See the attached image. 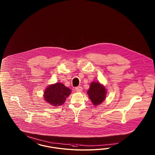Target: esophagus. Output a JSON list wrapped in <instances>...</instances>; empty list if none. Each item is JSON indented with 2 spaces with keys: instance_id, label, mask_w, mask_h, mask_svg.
Here are the masks:
<instances>
[{
  "instance_id": "1",
  "label": "esophagus",
  "mask_w": 155,
  "mask_h": 155,
  "mask_svg": "<svg viewBox=\"0 0 155 155\" xmlns=\"http://www.w3.org/2000/svg\"><path fill=\"white\" fill-rule=\"evenodd\" d=\"M75 90L78 93H81L82 92V87L81 86H78V87H75Z\"/></svg>"
}]
</instances>
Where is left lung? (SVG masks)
Returning a JSON list of instances; mask_svg holds the SVG:
<instances>
[{
  "instance_id": "obj_1",
  "label": "left lung",
  "mask_w": 155,
  "mask_h": 155,
  "mask_svg": "<svg viewBox=\"0 0 155 155\" xmlns=\"http://www.w3.org/2000/svg\"><path fill=\"white\" fill-rule=\"evenodd\" d=\"M106 92V89L103 85L99 82H93L90 85L87 93L93 104L94 106H97L105 99Z\"/></svg>"
}]
</instances>
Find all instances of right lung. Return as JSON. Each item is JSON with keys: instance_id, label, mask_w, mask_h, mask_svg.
I'll return each instance as SVG.
<instances>
[{"instance_id": "add662e5", "label": "right lung", "mask_w": 155, "mask_h": 155, "mask_svg": "<svg viewBox=\"0 0 155 155\" xmlns=\"http://www.w3.org/2000/svg\"><path fill=\"white\" fill-rule=\"evenodd\" d=\"M71 94V90L60 82L49 85L45 90L44 98L53 106H61Z\"/></svg>"}]
</instances>
